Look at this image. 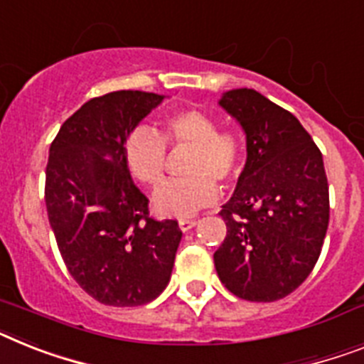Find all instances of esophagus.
Listing matches in <instances>:
<instances>
[{
  "label": "esophagus",
  "instance_id": "1",
  "mask_svg": "<svg viewBox=\"0 0 364 364\" xmlns=\"http://www.w3.org/2000/svg\"><path fill=\"white\" fill-rule=\"evenodd\" d=\"M177 224H179V229H181V231H188V229H192L194 225H196V220H194V218H179V220H177Z\"/></svg>",
  "mask_w": 364,
  "mask_h": 364
}]
</instances>
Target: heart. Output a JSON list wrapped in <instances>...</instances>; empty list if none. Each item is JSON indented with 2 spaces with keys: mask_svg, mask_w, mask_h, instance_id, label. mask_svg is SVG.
I'll list each match as a JSON object with an SVG mask.
<instances>
[{
  "mask_svg": "<svg viewBox=\"0 0 364 364\" xmlns=\"http://www.w3.org/2000/svg\"><path fill=\"white\" fill-rule=\"evenodd\" d=\"M166 148H188L185 177L163 183L154 207L164 216H191L218 196V183H229L242 168V139L237 131L218 127V120L196 107L164 114L154 131L135 129L124 142V161L131 176L146 187H157L166 170Z\"/></svg>",
  "mask_w": 364,
  "mask_h": 364,
  "instance_id": "b5f03b06",
  "label": "heart"
}]
</instances>
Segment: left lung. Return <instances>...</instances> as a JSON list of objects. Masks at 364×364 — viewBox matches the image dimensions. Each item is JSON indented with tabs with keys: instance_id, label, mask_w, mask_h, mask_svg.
Segmentation results:
<instances>
[{
	"instance_id": "left-lung-1",
	"label": "left lung",
	"mask_w": 364,
	"mask_h": 364,
	"mask_svg": "<svg viewBox=\"0 0 364 364\" xmlns=\"http://www.w3.org/2000/svg\"><path fill=\"white\" fill-rule=\"evenodd\" d=\"M220 105L246 131L248 159L220 216L228 235L215 252L220 281L248 301H276L307 279L329 224L322 154L292 112L252 88Z\"/></svg>"
}]
</instances>
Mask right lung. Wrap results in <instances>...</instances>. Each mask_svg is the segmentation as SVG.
Here are the masks:
<instances>
[{
  "instance_id": "add662e5",
  "label": "right lung",
  "mask_w": 364,
  "mask_h": 364,
  "mask_svg": "<svg viewBox=\"0 0 364 364\" xmlns=\"http://www.w3.org/2000/svg\"><path fill=\"white\" fill-rule=\"evenodd\" d=\"M163 96L118 90L92 97L60 125L50 146L44 200L63 261L100 304L155 300L172 276L177 220L149 216L124 161V142Z\"/></svg>"
}]
</instances>
